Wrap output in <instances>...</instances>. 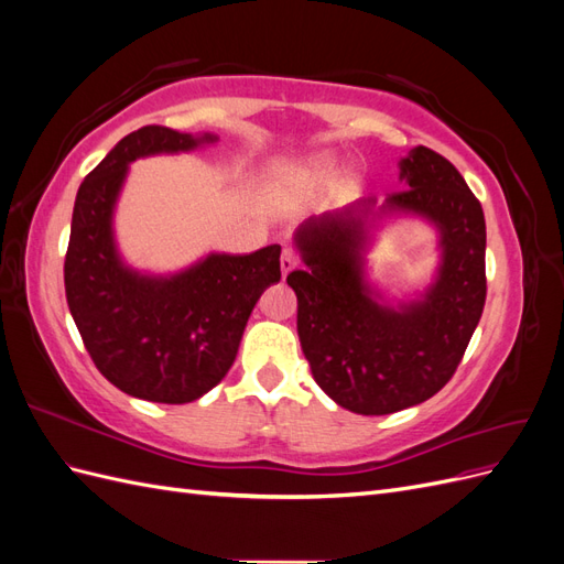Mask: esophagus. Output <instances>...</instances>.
I'll return each mask as SVG.
<instances>
[{"label":"esophagus","instance_id":"obj_1","mask_svg":"<svg viewBox=\"0 0 564 564\" xmlns=\"http://www.w3.org/2000/svg\"><path fill=\"white\" fill-rule=\"evenodd\" d=\"M280 265H282V275L286 278L289 272H292L299 265V256L292 249H284L282 251V259H280Z\"/></svg>","mask_w":564,"mask_h":564}]
</instances>
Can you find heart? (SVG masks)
<instances>
[{
  "label": "heart",
  "mask_w": 564,
  "mask_h": 564,
  "mask_svg": "<svg viewBox=\"0 0 564 564\" xmlns=\"http://www.w3.org/2000/svg\"><path fill=\"white\" fill-rule=\"evenodd\" d=\"M338 174V158L334 152H315L303 160L278 162L270 169V193L280 199H313L334 185ZM355 181L344 178L336 183L338 195H350Z\"/></svg>",
  "instance_id": "heart-1"
}]
</instances>
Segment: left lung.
Returning a JSON list of instances; mask_svg holds the SVG:
<instances>
[{"instance_id": "left-lung-1", "label": "left lung", "mask_w": 564, "mask_h": 564, "mask_svg": "<svg viewBox=\"0 0 564 564\" xmlns=\"http://www.w3.org/2000/svg\"><path fill=\"white\" fill-rule=\"evenodd\" d=\"M404 191L365 197L296 228L305 268L286 275L299 299L296 329L315 383L348 412L383 416L445 386L482 317L485 214L456 166L431 148L400 160ZM395 215L438 230L441 263L414 300L392 304L366 280L372 232Z\"/></svg>"}]
</instances>
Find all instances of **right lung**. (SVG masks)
I'll return each instance as SVG.
<instances>
[{"label":"right lung","mask_w":564,"mask_h":564,"mask_svg":"<svg viewBox=\"0 0 564 564\" xmlns=\"http://www.w3.org/2000/svg\"><path fill=\"white\" fill-rule=\"evenodd\" d=\"M214 133L143 127L119 141L77 191L65 253L67 308L94 365L131 398L185 404L220 383L256 301L280 282V245L207 253L172 275L124 263L115 207L129 164L216 143Z\"/></svg>","instance_id":"1"}]
</instances>
